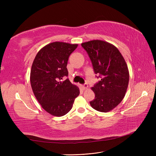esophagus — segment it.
I'll return each mask as SVG.
<instances>
[{
	"label": "esophagus",
	"mask_w": 156,
	"mask_h": 156,
	"mask_svg": "<svg viewBox=\"0 0 156 156\" xmlns=\"http://www.w3.org/2000/svg\"><path fill=\"white\" fill-rule=\"evenodd\" d=\"M81 87H82L83 89H87V88H88V84H87V83H85V84H82Z\"/></svg>",
	"instance_id": "34e87169"
}]
</instances>
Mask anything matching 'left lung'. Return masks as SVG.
Instances as JSON below:
<instances>
[{
	"instance_id": "left-lung-1",
	"label": "left lung",
	"mask_w": 156,
	"mask_h": 156,
	"mask_svg": "<svg viewBox=\"0 0 156 156\" xmlns=\"http://www.w3.org/2000/svg\"><path fill=\"white\" fill-rule=\"evenodd\" d=\"M100 81L92 88L95 99L90 102L94 109L107 112L115 108L125 96L129 83V71L123 56L115 46L101 40L81 44Z\"/></svg>"
}]
</instances>
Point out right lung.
Here are the masks:
<instances>
[{"label": "right lung", "instance_id": "add662e5", "mask_svg": "<svg viewBox=\"0 0 156 156\" xmlns=\"http://www.w3.org/2000/svg\"><path fill=\"white\" fill-rule=\"evenodd\" d=\"M77 44L56 41L45 45L37 53L30 72L32 91L42 108L49 114L62 116L72 109L79 88L66 79L69 55Z\"/></svg>", "mask_w": 156, "mask_h": 156}]
</instances>
